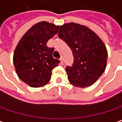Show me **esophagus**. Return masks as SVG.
<instances>
[{"instance_id": "obj_1", "label": "esophagus", "mask_w": 122, "mask_h": 122, "mask_svg": "<svg viewBox=\"0 0 122 122\" xmlns=\"http://www.w3.org/2000/svg\"><path fill=\"white\" fill-rule=\"evenodd\" d=\"M60 61H61V64H63V58H60Z\"/></svg>"}]
</instances>
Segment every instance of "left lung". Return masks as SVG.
<instances>
[{"label":"left lung","instance_id":"8db88e82","mask_svg":"<svg viewBox=\"0 0 122 122\" xmlns=\"http://www.w3.org/2000/svg\"><path fill=\"white\" fill-rule=\"evenodd\" d=\"M58 37L72 51L74 63L65 69L69 82L76 87L94 84L106 69L107 48L100 38L86 26L69 23L60 26Z\"/></svg>","mask_w":122,"mask_h":122}]
</instances>
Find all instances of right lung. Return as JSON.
<instances>
[{
  "mask_svg": "<svg viewBox=\"0 0 122 122\" xmlns=\"http://www.w3.org/2000/svg\"><path fill=\"white\" fill-rule=\"evenodd\" d=\"M59 26L46 21L33 25L18 42L13 54V64L19 79L31 87L47 84L52 70L60 63L53 57V48L46 43L58 33Z\"/></svg>",
  "mask_w": 122,
  "mask_h": 122,
  "instance_id": "right-lung-1",
  "label": "right lung"
}]
</instances>
